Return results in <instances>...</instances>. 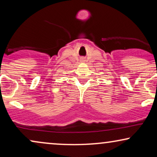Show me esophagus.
Instances as JSON below:
<instances>
[{"label":"esophagus","mask_w":157,"mask_h":157,"mask_svg":"<svg viewBox=\"0 0 157 157\" xmlns=\"http://www.w3.org/2000/svg\"><path fill=\"white\" fill-rule=\"evenodd\" d=\"M80 61L81 62H84L85 61V60L83 59H81V60H80Z\"/></svg>","instance_id":"obj_1"}]
</instances>
